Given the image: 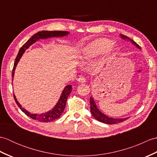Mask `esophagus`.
<instances>
[{
	"mask_svg": "<svg viewBox=\"0 0 157 157\" xmlns=\"http://www.w3.org/2000/svg\"><path fill=\"white\" fill-rule=\"evenodd\" d=\"M78 82L80 83H84L86 82V78L84 76H80L78 78Z\"/></svg>",
	"mask_w": 157,
	"mask_h": 157,
	"instance_id": "1",
	"label": "esophagus"
}]
</instances>
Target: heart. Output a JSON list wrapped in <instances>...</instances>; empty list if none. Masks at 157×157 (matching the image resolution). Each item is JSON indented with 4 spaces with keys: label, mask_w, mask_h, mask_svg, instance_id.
Masks as SVG:
<instances>
[{
    "label": "heart",
    "mask_w": 157,
    "mask_h": 157,
    "mask_svg": "<svg viewBox=\"0 0 157 157\" xmlns=\"http://www.w3.org/2000/svg\"><path fill=\"white\" fill-rule=\"evenodd\" d=\"M112 42L106 38H99L93 41L84 49L82 58L89 59L96 57L106 51H111Z\"/></svg>",
    "instance_id": "1"
}]
</instances>
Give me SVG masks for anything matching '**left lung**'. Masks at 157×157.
<instances>
[{"instance_id":"1","label":"left lung","mask_w":157,"mask_h":157,"mask_svg":"<svg viewBox=\"0 0 157 157\" xmlns=\"http://www.w3.org/2000/svg\"><path fill=\"white\" fill-rule=\"evenodd\" d=\"M121 36L122 38L129 40V41L132 42L133 44L136 46V47H138V48L141 49L140 46L137 44V43L133 40L130 39L129 38L127 37V36H123V35H121ZM90 111H91L92 115L96 120H98V121H101V122L104 123H106V124H115V123H121L122 121H124L126 119H128V118L113 119V118L109 117L104 115L97 109V106H96L95 102L94 101V99H93L92 96L90 97Z\"/></svg>"}]
</instances>
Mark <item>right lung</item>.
I'll list each match as a JSON object with an SVG mask.
<instances>
[{"instance_id":"right-lung-1","label":"right lung","mask_w":157,"mask_h":157,"mask_svg":"<svg viewBox=\"0 0 157 157\" xmlns=\"http://www.w3.org/2000/svg\"><path fill=\"white\" fill-rule=\"evenodd\" d=\"M68 34L69 32L66 31H41L36 33V34L34 35H33L32 37L22 46V47L19 49L18 54L16 56L15 61L14 63V66H13V69L12 71V78H13V76H14V71H15V67L17 64L18 61H19L20 58L21 57L22 55L24 53L25 50L27 49L29 46L32 45L33 43H34L36 40H38L39 39L47 38H51V37H60V36H64L67 35ZM71 89H72V87L71 85H68L65 86V89L63 90V91L62 92L61 97L59 98V101H58L57 104L55 105V107L53 108L51 111H50L46 113H43V114H40V115L31 114V113H29L28 111H27L26 110H25L24 109L21 107V106L19 105L18 101H17L15 95H13V96H14V99L15 101L16 104L17 105V106L20 108V109H21L26 115L29 116V117L33 119L37 120V121L40 122H50V121H54L55 119H57L63 114V111H64L65 108L68 96L71 92Z\"/></svg>"}]
</instances>
